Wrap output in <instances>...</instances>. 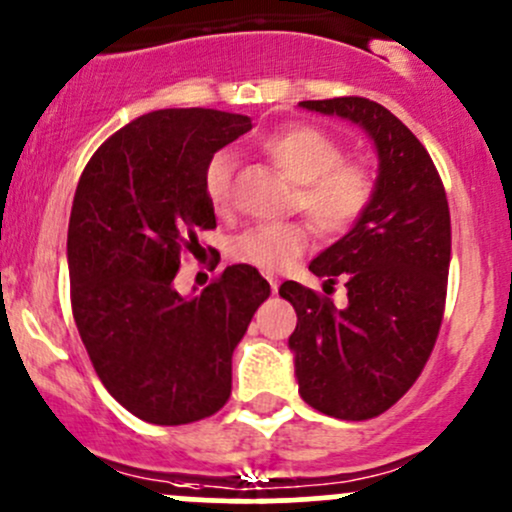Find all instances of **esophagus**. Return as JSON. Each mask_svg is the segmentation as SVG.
Instances as JSON below:
<instances>
[{
    "instance_id": "34e87169",
    "label": "esophagus",
    "mask_w": 512,
    "mask_h": 512,
    "mask_svg": "<svg viewBox=\"0 0 512 512\" xmlns=\"http://www.w3.org/2000/svg\"><path fill=\"white\" fill-rule=\"evenodd\" d=\"M266 280H268V283H271V290H273V293H276V290H278V278L273 276V273H266Z\"/></svg>"
}]
</instances>
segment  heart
<instances>
[{"mask_svg":"<svg viewBox=\"0 0 512 512\" xmlns=\"http://www.w3.org/2000/svg\"><path fill=\"white\" fill-rule=\"evenodd\" d=\"M263 153L295 185L293 207L320 234L349 232L376 195V173L368 163L344 158V146L317 126H288L261 141ZM234 156L214 153L205 168V192L217 210L232 202ZM310 227L305 222H263L234 236L232 256L241 263L280 271L305 254Z\"/></svg>","mask_w":512,"mask_h":512,"instance_id":"obj_1","label":"heart"}]
</instances>
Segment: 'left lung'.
<instances>
[{"label":"left lung","instance_id":"left-lung-1","mask_svg":"<svg viewBox=\"0 0 512 512\" xmlns=\"http://www.w3.org/2000/svg\"><path fill=\"white\" fill-rule=\"evenodd\" d=\"M300 107L359 124L378 151L371 207L310 263L324 290L342 280L346 305L295 280L280 285L298 312L288 344L302 400L339 420H371L408 393L437 342L452 258L447 192L427 148L378 102Z\"/></svg>","mask_w":512,"mask_h":512}]
</instances>
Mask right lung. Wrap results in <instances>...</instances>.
Wrapping results in <instances>:
<instances>
[{
  "mask_svg": "<svg viewBox=\"0 0 512 512\" xmlns=\"http://www.w3.org/2000/svg\"><path fill=\"white\" fill-rule=\"evenodd\" d=\"M249 129L244 114L158 109L109 136L75 190V324L109 395L153 425H188L224 408L236 344L271 295L246 263L192 298L173 288L180 256L200 249L197 232L217 227L207 163Z\"/></svg>",
  "mask_w": 512,
  "mask_h": 512,
  "instance_id": "1",
  "label": "right lung"
}]
</instances>
